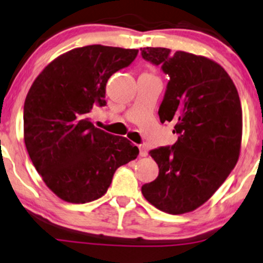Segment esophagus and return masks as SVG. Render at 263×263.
Instances as JSON below:
<instances>
[{"label":"esophagus","mask_w":263,"mask_h":263,"mask_svg":"<svg viewBox=\"0 0 263 263\" xmlns=\"http://www.w3.org/2000/svg\"><path fill=\"white\" fill-rule=\"evenodd\" d=\"M139 150H140V156L141 157L147 156V147L145 146V145H140V146H139Z\"/></svg>","instance_id":"obj_1"}]
</instances>
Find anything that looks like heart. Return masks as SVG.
<instances>
[{
  "instance_id": "1",
  "label": "heart",
  "mask_w": 263,
  "mask_h": 263,
  "mask_svg": "<svg viewBox=\"0 0 263 263\" xmlns=\"http://www.w3.org/2000/svg\"><path fill=\"white\" fill-rule=\"evenodd\" d=\"M145 74H147V76H154V73H152V70L151 72H148V73H145ZM155 77V76H154Z\"/></svg>"
}]
</instances>
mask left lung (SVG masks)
Returning a JSON list of instances; mask_svg holds the SVG:
<instances>
[{
  "label": "left lung",
  "instance_id": "left-lung-1",
  "mask_svg": "<svg viewBox=\"0 0 263 263\" xmlns=\"http://www.w3.org/2000/svg\"><path fill=\"white\" fill-rule=\"evenodd\" d=\"M142 57L170 76L158 116L173 122L178 140L150 151L158 177L141 186L151 205L171 215L191 212L224 183L240 156L242 111L238 90L221 64L170 48L144 47Z\"/></svg>",
  "mask_w": 263,
  "mask_h": 263
}]
</instances>
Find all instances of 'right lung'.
Returning <instances> with one entry per match:
<instances>
[{"instance_id":"add662e5","label":"right lung","mask_w":263,"mask_h":263,"mask_svg":"<svg viewBox=\"0 0 263 263\" xmlns=\"http://www.w3.org/2000/svg\"><path fill=\"white\" fill-rule=\"evenodd\" d=\"M139 50L90 45L54 58L34 80L24 102L29 157L54 195L85 203L106 194L117 168L138 157L126 138L95 128L90 113L105 106L106 84Z\"/></svg>"}]
</instances>
